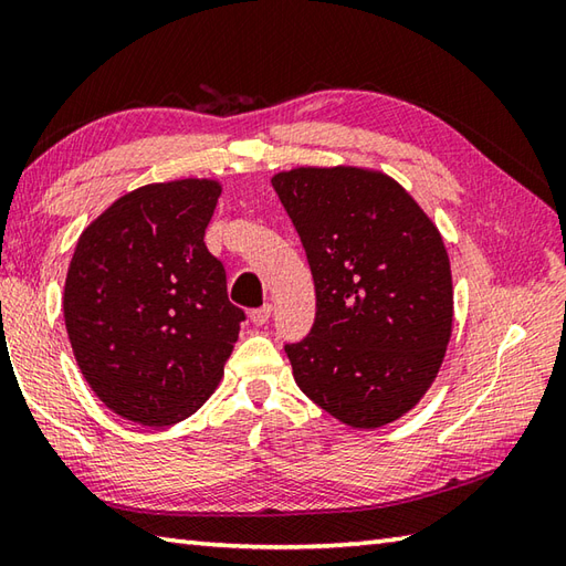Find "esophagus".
I'll return each mask as SVG.
<instances>
[{"label":"esophagus","instance_id":"34e87169","mask_svg":"<svg viewBox=\"0 0 566 566\" xmlns=\"http://www.w3.org/2000/svg\"><path fill=\"white\" fill-rule=\"evenodd\" d=\"M270 316H272V306L270 304H264L260 308H252L250 311V321L255 323V326H264V323L270 321Z\"/></svg>","mask_w":566,"mask_h":566}]
</instances>
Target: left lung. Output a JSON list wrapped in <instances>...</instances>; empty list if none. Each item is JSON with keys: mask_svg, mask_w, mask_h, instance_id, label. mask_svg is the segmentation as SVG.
I'll return each instance as SVG.
<instances>
[{"mask_svg": "<svg viewBox=\"0 0 566 566\" xmlns=\"http://www.w3.org/2000/svg\"><path fill=\"white\" fill-rule=\"evenodd\" d=\"M316 286V321L284 345L311 401L353 428H379L423 399L452 335L442 235L416 199L365 167H294L272 177Z\"/></svg>", "mask_w": 566, "mask_h": 566, "instance_id": "obj_1", "label": "left lung"}]
</instances>
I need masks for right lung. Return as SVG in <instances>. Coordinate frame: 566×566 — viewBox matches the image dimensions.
I'll list each match as a JSON object with an SVG mask.
<instances>
[{
    "mask_svg": "<svg viewBox=\"0 0 566 566\" xmlns=\"http://www.w3.org/2000/svg\"><path fill=\"white\" fill-rule=\"evenodd\" d=\"M219 197L216 179L138 187L77 240L67 338L92 391L134 423L165 428L201 408L245 321L203 243Z\"/></svg>",
    "mask_w": 566,
    "mask_h": 566,
    "instance_id": "add662e5",
    "label": "right lung"
}]
</instances>
